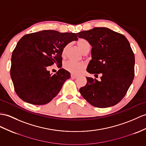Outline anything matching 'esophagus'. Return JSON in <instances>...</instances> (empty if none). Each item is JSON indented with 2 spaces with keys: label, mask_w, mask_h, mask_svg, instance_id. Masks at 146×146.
Here are the masks:
<instances>
[{
  "label": "esophagus",
  "mask_w": 146,
  "mask_h": 146,
  "mask_svg": "<svg viewBox=\"0 0 146 146\" xmlns=\"http://www.w3.org/2000/svg\"><path fill=\"white\" fill-rule=\"evenodd\" d=\"M71 77L73 78V79H76V78H77V77H78V76L76 75V74H71Z\"/></svg>",
  "instance_id": "34e87169"
}]
</instances>
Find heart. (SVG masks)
Segmentation results:
<instances>
[{"mask_svg": "<svg viewBox=\"0 0 146 146\" xmlns=\"http://www.w3.org/2000/svg\"><path fill=\"white\" fill-rule=\"evenodd\" d=\"M77 44L79 46V47L82 51L85 48H86L87 46H90L89 42H88V41H87L84 38L79 39V40L77 41ZM67 47H68V46L67 45L63 48L62 51V56L65 55ZM64 68L67 70L69 71L70 72L77 74L80 73L82 71L84 70L85 67V64L82 62H77L72 61H69L64 63Z\"/></svg>", "mask_w": 146, "mask_h": 146, "instance_id": "1", "label": "heart"}]
</instances>
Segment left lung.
Listing matches in <instances>:
<instances>
[{"label":"left lung","mask_w":146,"mask_h":146,"mask_svg":"<svg viewBox=\"0 0 146 146\" xmlns=\"http://www.w3.org/2000/svg\"><path fill=\"white\" fill-rule=\"evenodd\" d=\"M77 35L92 46V59L87 71L102 75L100 81L87 77V84L79 89L80 94L98 108L118 104L134 77V54L128 40L123 35L105 27L82 31Z\"/></svg>","instance_id":"1"}]
</instances>
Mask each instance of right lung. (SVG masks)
<instances>
[{"mask_svg":"<svg viewBox=\"0 0 146 146\" xmlns=\"http://www.w3.org/2000/svg\"><path fill=\"white\" fill-rule=\"evenodd\" d=\"M77 40L76 33L55 30H42L21 38L12 52L10 68L17 95L33 105H42L51 102L70 74L61 68L52 75L47 67L62 64L63 48Z\"/></svg>","mask_w":146,"mask_h":146,"instance_id":"add662e5","label":"right lung"}]
</instances>
